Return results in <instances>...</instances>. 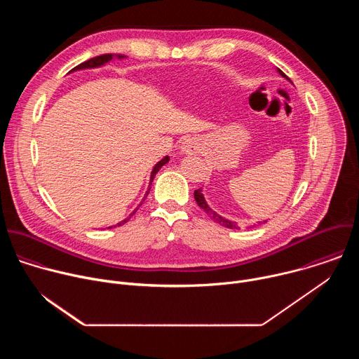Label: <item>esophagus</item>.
<instances>
[{
    "instance_id": "34e87169",
    "label": "esophagus",
    "mask_w": 359,
    "mask_h": 359,
    "mask_svg": "<svg viewBox=\"0 0 359 359\" xmlns=\"http://www.w3.org/2000/svg\"><path fill=\"white\" fill-rule=\"evenodd\" d=\"M200 150V142L196 137H187L180 144V151L184 155H196Z\"/></svg>"
}]
</instances>
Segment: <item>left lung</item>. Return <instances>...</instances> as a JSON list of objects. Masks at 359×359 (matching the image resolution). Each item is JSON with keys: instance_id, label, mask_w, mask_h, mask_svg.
<instances>
[{"instance_id": "8db88e82", "label": "left lung", "mask_w": 359, "mask_h": 359, "mask_svg": "<svg viewBox=\"0 0 359 359\" xmlns=\"http://www.w3.org/2000/svg\"><path fill=\"white\" fill-rule=\"evenodd\" d=\"M277 72L283 76V78H287V75L281 71V69H278L277 68ZM288 79V78H287ZM290 81V79H288ZM194 200L197 201V204H198V208H201L204 212H206L208 215H209V217L210 219H213L216 223H219L220 226H224V227H227V229H240L238 226H237V223L236 222H233V220H229V219H226V217H223V216H220L219 213H216L209 204H208V201H206V198H204V196H203V191H201V189H197V190H194ZM267 222V220H266ZM264 222V223H266ZM259 223H262L263 224V222H259ZM255 226V224H254Z\"/></svg>"}]
</instances>
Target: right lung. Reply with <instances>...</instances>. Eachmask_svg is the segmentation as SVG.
I'll return each mask as SVG.
<instances>
[{
    "label": "right lung",
    "instance_id": "obj_1",
    "mask_svg": "<svg viewBox=\"0 0 359 359\" xmlns=\"http://www.w3.org/2000/svg\"><path fill=\"white\" fill-rule=\"evenodd\" d=\"M114 58H118V60H123L125 58V55H115V54H105V55H99V57H95V58H92V60H88V61H85V62H82V64H79L78 67H75L71 72H75V71H81V69H92V68H99V67H104L105 64H108L109 61H112ZM169 162V156H165L161 162H158L156 165H155V168H153V170H151V173H150V182H149V189H147V191H146V194H144V197H143V200L142 201H144V198H146V196L149 194V190H150V184H151V182H153V179H155V176H156V173L161 170V168L163 166V165H166ZM142 201H140V204L139 206H142ZM136 210H137V208L126 217V219H123L122 222H119L118 224H114V226H109L108 229H112V227H116V226H122V224H125L126 222H129V219L136 213Z\"/></svg>",
    "mask_w": 359,
    "mask_h": 359
}]
</instances>
